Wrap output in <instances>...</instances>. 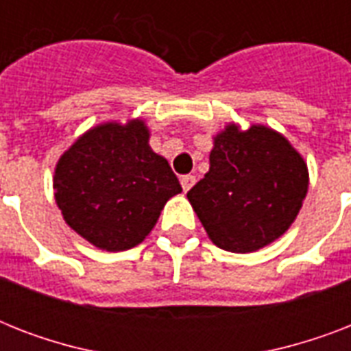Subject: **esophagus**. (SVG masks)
<instances>
[{
  "instance_id": "1",
  "label": "esophagus",
  "mask_w": 351,
  "mask_h": 351,
  "mask_svg": "<svg viewBox=\"0 0 351 351\" xmlns=\"http://www.w3.org/2000/svg\"><path fill=\"white\" fill-rule=\"evenodd\" d=\"M195 182H197V178H195V176H193V175H184L180 178L182 189H184V191H189V189H191V187L195 186Z\"/></svg>"
}]
</instances>
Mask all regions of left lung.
<instances>
[{
	"instance_id": "obj_1",
	"label": "left lung",
	"mask_w": 351,
	"mask_h": 351,
	"mask_svg": "<svg viewBox=\"0 0 351 351\" xmlns=\"http://www.w3.org/2000/svg\"><path fill=\"white\" fill-rule=\"evenodd\" d=\"M308 193V167L282 134L230 125L187 198L220 250L251 253L286 233Z\"/></svg>"
}]
</instances>
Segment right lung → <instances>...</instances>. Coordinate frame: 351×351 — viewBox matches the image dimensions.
Here are the masks:
<instances>
[{
  "instance_id": "add662e5",
  "label": "right lung",
  "mask_w": 351,
  "mask_h": 351,
  "mask_svg": "<svg viewBox=\"0 0 351 351\" xmlns=\"http://www.w3.org/2000/svg\"><path fill=\"white\" fill-rule=\"evenodd\" d=\"M147 142L143 121L104 123L80 136L58 162V208L76 233L100 250L140 244L165 202L182 191L167 160Z\"/></svg>"
}]
</instances>
